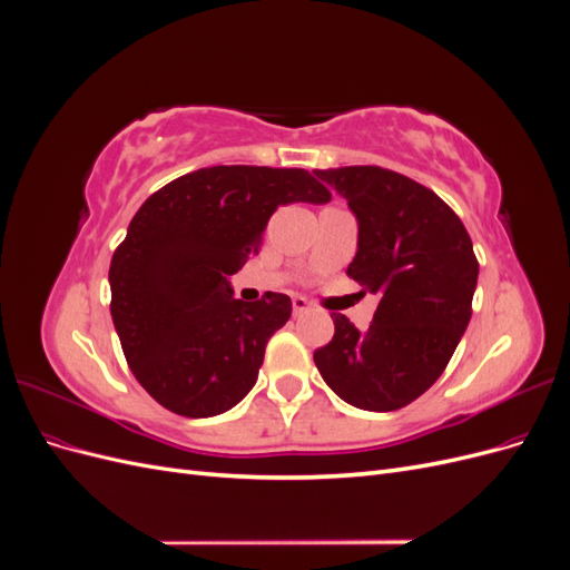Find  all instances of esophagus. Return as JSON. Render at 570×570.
Wrapping results in <instances>:
<instances>
[{"instance_id":"esophagus-1","label":"esophagus","mask_w":570,"mask_h":570,"mask_svg":"<svg viewBox=\"0 0 570 570\" xmlns=\"http://www.w3.org/2000/svg\"><path fill=\"white\" fill-rule=\"evenodd\" d=\"M308 308H312V306H308V302H306L302 295H295V297H292V312H295V316L306 314Z\"/></svg>"}]
</instances>
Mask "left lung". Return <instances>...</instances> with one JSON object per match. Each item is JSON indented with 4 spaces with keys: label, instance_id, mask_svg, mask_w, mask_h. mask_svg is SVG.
Wrapping results in <instances>:
<instances>
[{
    "label": "left lung",
    "instance_id": "8db88e82",
    "mask_svg": "<svg viewBox=\"0 0 570 570\" xmlns=\"http://www.w3.org/2000/svg\"><path fill=\"white\" fill-rule=\"evenodd\" d=\"M347 199L356 256L347 268L377 308L366 331L331 314L335 335L314 361L340 400L396 411L433 385L471 321L478 258L461 218L433 189L381 166L314 170Z\"/></svg>",
    "mask_w": 570,
    "mask_h": 570
}]
</instances>
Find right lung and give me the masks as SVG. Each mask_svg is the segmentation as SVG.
<instances>
[{
	"label": "right lung",
	"mask_w": 570,
	"mask_h": 570,
	"mask_svg": "<svg viewBox=\"0 0 570 570\" xmlns=\"http://www.w3.org/2000/svg\"><path fill=\"white\" fill-rule=\"evenodd\" d=\"M292 202L331 193L302 168L212 166L154 193L130 220L109 268L111 318L132 375L187 419H209L254 387L287 295L233 297L230 275L256 252L266 223Z\"/></svg>",
	"instance_id": "obj_1"
}]
</instances>
